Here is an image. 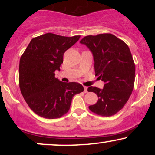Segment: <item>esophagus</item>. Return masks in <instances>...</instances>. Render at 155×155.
<instances>
[{"instance_id": "1", "label": "esophagus", "mask_w": 155, "mask_h": 155, "mask_svg": "<svg viewBox=\"0 0 155 155\" xmlns=\"http://www.w3.org/2000/svg\"><path fill=\"white\" fill-rule=\"evenodd\" d=\"M84 92H88V87H84Z\"/></svg>"}]
</instances>
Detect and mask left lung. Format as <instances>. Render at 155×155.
Returning <instances> with one entry per match:
<instances>
[{
  "label": "left lung",
  "mask_w": 155,
  "mask_h": 155,
  "mask_svg": "<svg viewBox=\"0 0 155 155\" xmlns=\"http://www.w3.org/2000/svg\"><path fill=\"white\" fill-rule=\"evenodd\" d=\"M80 43L91 50L95 75L105 82L104 89L88 87V92L98 97L89 109L99 116H113L124 107L134 87L136 69L130 50L127 44L111 33L87 35Z\"/></svg>",
  "instance_id": "obj_1"
}]
</instances>
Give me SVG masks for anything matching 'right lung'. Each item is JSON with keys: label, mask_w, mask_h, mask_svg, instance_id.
<instances>
[{"label": "right lung", "mask_w": 155, "mask_h": 155, "mask_svg": "<svg viewBox=\"0 0 155 155\" xmlns=\"http://www.w3.org/2000/svg\"><path fill=\"white\" fill-rule=\"evenodd\" d=\"M79 38L45 33L32 39L21 56L19 88L27 104L38 116L63 117L70 109L73 97L84 91L81 84L62 82L54 76L63 63L65 51Z\"/></svg>", "instance_id": "right-lung-1"}]
</instances>
